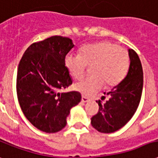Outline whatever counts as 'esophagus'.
Listing matches in <instances>:
<instances>
[{
	"label": "esophagus",
	"mask_w": 158,
	"mask_h": 158,
	"mask_svg": "<svg viewBox=\"0 0 158 158\" xmlns=\"http://www.w3.org/2000/svg\"><path fill=\"white\" fill-rule=\"evenodd\" d=\"M89 100V98H87V97H85V96H82V99H81V101H82L83 103L88 102Z\"/></svg>",
	"instance_id": "esophagus-1"
}]
</instances>
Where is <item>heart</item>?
<instances>
[{
  "instance_id": "1",
  "label": "heart",
  "mask_w": 158,
  "mask_h": 158,
  "mask_svg": "<svg viewBox=\"0 0 158 158\" xmlns=\"http://www.w3.org/2000/svg\"><path fill=\"white\" fill-rule=\"evenodd\" d=\"M65 67L75 79L85 76L87 66L92 76L74 85V89L85 96H91L102 88L118 85L127 74L129 68V54L126 49L109 41L85 46L78 55L68 54L64 59Z\"/></svg>"
}]
</instances>
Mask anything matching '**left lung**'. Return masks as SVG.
I'll return each mask as SVG.
<instances>
[{"label": "left lung", "instance_id": "left-lung-1", "mask_svg": "<svg viewBox=\"0 0 158 158\" xmlns=\"http://www.w3.org/2000/svg\"><path fill=\"white\" fill-rule=\"evenodd\" d=\"M129 57L131 63L125 79L107 93L109 100L106 103L96 101L99 111L91 118V125L100 132L111 133L121 129L137 110L143 87V72L140 58L133 49H129Z\"/></svg>", "mask_w": 158, "mask_h": 158}]
</instances>
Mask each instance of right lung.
<instances>
[{
	"label": "right lung",
	"instance_id": "right-lung-1",
	"mask_svg": "<svg viewBox=\"0 0 158 158\" xmlns=\"http://www.w3.org/2000/svg\"><path fill=\"white\" fill-rule=\"evenodd\" d=\"M66 37L52 36L32 43L20 60L17 94L26 118L47 133L61 131L72 107L81 100L76 91L60 93L73 84L64 59L73 48Z\"/></svg>",
	"mask_w": 158,
	"mask_h": 158
}]
</instances>
